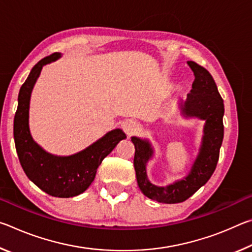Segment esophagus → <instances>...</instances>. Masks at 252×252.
Instances as JSON below:
<instances>
[{
    "label": "esophagus",
    "mask_w": 252,
    "mask_h": 252,
    "mask_svg": "<svg viewBox=\"0 0 252 252\" xmlns=\"http://www.w3.org/2000/svg\"><path fill=\"white\" fill-rule=\"evenodd\" d=\"M139 130V123L134 120H126L123 123V131L126 132L127 136L133 135Z\"/></svg>",
    "instance_id": "esophagus-1"
}]
</instances>
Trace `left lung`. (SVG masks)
Returning <instances> with one entry per match:
<instances>
[{"label": "left lung", "instance_id": "1", "mask_svg": "<svg viewBox=\"0 0 252 252\" xmlns=\"http://www.w3.org/2000/svg\"><path fill=\"white\" fill-rule=\"evenodd\" d=\"M188 65L193 72L194 81L192 90L188 93V99L182 104V111L186 116H194L206 120L201 150L189 176L185 180L168 187L153 186L148 180L146 172V163L152 156L150 144L135 136L131 139L135 148L133 164L140 190L149 199L162 203L186 201L206 185L216 170L223 140L224 105L215 80L209 71L198 63L189 61Z\"/></svg>", "mask_w": 252, "mask_h": 252}]
</instances>
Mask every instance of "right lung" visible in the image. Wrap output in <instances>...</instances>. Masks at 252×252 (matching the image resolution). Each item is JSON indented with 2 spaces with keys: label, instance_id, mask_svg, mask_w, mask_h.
Here are the masks:
<instances>
[{
  "label": "right lung",
  "instance_id": "add662e5",
  "mask_svg": "<svg viewBox=\"0 0 252 252\" xmlns=\"http://www.w3.org/2000/svg\"><path fill=\"white\" fill-rule=\"evenodd\" d=\"M59 57L60 53H52L40 60L21 87L13 134L20 163L30 180L52 197L71 198L90 187L102 160L126 136L120 129L113 130L85 150L70 157L50 155L33 141L29 129V106L33 85L42 66Z\"/></svg>",
  "mask_w": 252,
  "mask_h": 252
}]
</instances>
